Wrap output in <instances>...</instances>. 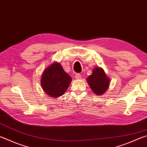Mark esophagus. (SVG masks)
Segmentation results:
<instances>
[{
	"instance_id": "1",
	"label": "esophagus",
	"mask_w": 147,
	"mask_h": 147,
	"mask_svg": "<svg viewBox=\"0 0 147 147\" xmlns=\"http://www.w3.org/2000/svg\"><path fill=\"white\" fill-rule=\"evenodd\" d=\"M81 78H82V76H81V74H79V73H77V74H76V75H75V78H76V80L81 79Z\"/></svg>"
}]
</instances>
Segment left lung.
<instances>
[{
    "label": "left lung",
    "instance_id": "left-lung-1",
    "mask_svg": "<svg viewBox=\"0 0 147 147\" xmlns=\"http://www.w3.org/2000/svg\"><path fill=\"white\" fill-rule=\"evenodd\" d=\"M90 89L96 95H102L108 89L110 80L107 76L105 71L101 67H95L92 74L87 78Z\"/></svg>",
    "mask_w": 147,
    "mask_h": 147
}]
</instances>
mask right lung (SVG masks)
Instances as JSON below:
<instances>
[{
	"label": "right lung",
	"mask_w": 147,
	"mask_h": 147,
	"mask_svg": "<svg viewBox=\"0 0 147 147\" xmlns=\"http://www.w3.org/2000/svg\"><path fill=\"white\" fill-rule=\"evenodd\" d=\"M72 79L59 63H53L44 71L41 86L45 93L51 98L62 96L70 85Z\"/></svg>",
	"instance_id": "obj_1"
}]
</instances>
